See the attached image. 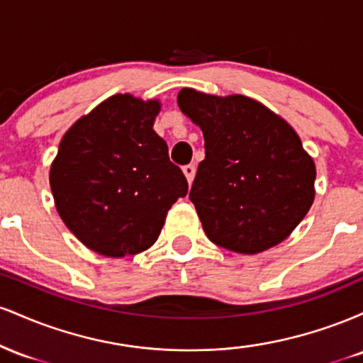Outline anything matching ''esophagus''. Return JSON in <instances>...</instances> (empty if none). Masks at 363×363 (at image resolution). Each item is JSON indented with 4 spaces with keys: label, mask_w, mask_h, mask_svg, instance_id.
Here are the masks:
<instances>
[{
    "label": "esophagus",
    "mask_w": 363,
    "mask_h": 363,
    "mask_svg": "<svg viewBox=\"0 0 363 363\" xmlns=\"http://www.w3.org/2000/svg\"><path fill=\"white\" fill-rule=\"evenodd\" d=\"M182 172H184V176H186V179H187V182H193V179H194V174H196V167L193 164H189V165H184V167H182Z\"/></svg>",
    "instance_id": "esophagus-1"
}]
</instances>
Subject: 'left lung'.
<instances>
[{
	"label": "left lung",
	"mask_w": 363,
	"mask_h": 363,
	"mask_svg": "<svg viewBox=\"0 0 363 363\" xmlns=\"http://www.w3.org/2000/svg\"><path fill=\"white\" fill-rule=\"evenodd\" d=\"M177 104L205 136L189 199L208 239L240 254L285 240L315 196L314 160L295 129L245 95L182 89Z\"/></svg>",
	"instance_id": "8db88e82"
}]
</instances>
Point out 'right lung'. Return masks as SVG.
<instances>
[{
    "label": "right lung",
    "mask_w": 363,
    "mask_h": 363,
    "mask_svg": "<svg viewBox=\"0 0 363 363\" xmlns=\"http://www.w3.org/2000/svg\"><path fill=\"white\" fill-rule=\"evenodd\" d=\"M162 104L118 94L62 136L49 184L66 227L83 245L124 257L155 244L170 206L187 194L182 170L153 131Z\"/></svg>",
    "instance_id": "add662e5"
}]
</instances>
